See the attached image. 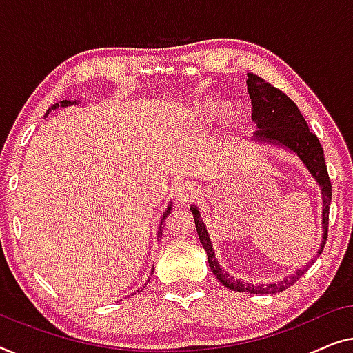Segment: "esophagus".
I'll use <instances>...</instances> for the list:
<instances>
[{
	"mask_svg": "<svg viewBox=\"0 0 353 353\" xmlns=\"http://www.w3.org/2000/svg\"><path fill=\"white\" fill-rule=\"evenodd\" d=\"M198 195H200L198 187L195 185V183H190V182L181 183L176 190V200L179 205H188V203L195 201Z\"/></svg>",
	"mask_w": 353,
	"mask_h": 353,
	"instance_id": "obj_1",
	"label": "esophagus"
}]
</instances>
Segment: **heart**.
Segmentation results:
<instances>
[{"instance_id": "heart-1", "label": "heart", "mask_w": 353, "mask_h": 353, "mask_svg": "<svg viewBox=\"0 0 353 353\" xmlns=\"http://www.w3.org/2000/svg\"><path fill=\"white\" fill-rule=\"evenodd\" d=\"M221 112V118L224 121L225 126H236L238 121H240V115H238V110L232 103H225L224 107L219 108V103L212 99H201L193 103L192 107V115L200 121H208L212 120L217 113Z\"/></svg>"}]
</instances>
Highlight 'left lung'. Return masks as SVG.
Instances as JSON below:
<instances>
[{
  "label": "left lung",
  "instance_id": "left-lung-1",
  "mask_svg": "<svg viewBox=\"0 0 353 353\" xmlns=\"http://www.w3.org/2000/svg\"><path fill=\"white\" fill-rule=\"evenodd\" d=\"M248 92H250L252 103V121L256 123L257 131L252 134L251 141L257 143H267V145H275L285 148L286 152L292 153L299 158L309 174L314 177L316 185L320 187L321 193V228H323V236L319 248V254L323 251V246L327 236V217H330L331 206V181L327 177L326 165H325V153L320 145L319 137L309 131L305 118L302 117L296 103L281 92L280 89L272 86L265 79L259 78L252 73H248ZM190 211L195 217V225L198 236L203 248H205L208 256V264H210L212 274L216 275L222 285L232 291L238 292H250V294H275V292L285 291L286 288L294 285L296 280L305 274L312 265V261L304 269L296 270L291 276L283 278L276 283H252L236 280L235 276L222 269L219 261L216 257L214 246L211 243L210 232L205 222H203L201 212L198 206H190Z\"/></svg>",
  "mask_w": 353,
  "mask_h": 353
}]
</instances>
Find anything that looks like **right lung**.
Returning a JSON list of instances; mask_svg holds the SVG:
<instances>
[{
    "mask_svg": "<svg viewBox=\"0 0 353 353\" xmlns=\"http://www.w3.org/2000/svg\"><path fill=\"white\" fill-rule=\"evenodd\" d=\"M78 103V101H61L59 103H54V105H51V108H49V110L46 112V115H44V118H46L49 113H51L52 110H56V108H59V107H70V105H77ZM171 211H172V203H170V205H168V208H166V211H165V214H163V217H161V224H160V227H158V240H160V238L163 236V224H165V221H166V217L171 214ZM152 274H153V270H152ZM150 281V280H148Z\"/></svg>",
    "mask_w": 353,
    "mask_h": 353,
    "instance_id": "1",
    "label": "right lung"
}]
</instances>
